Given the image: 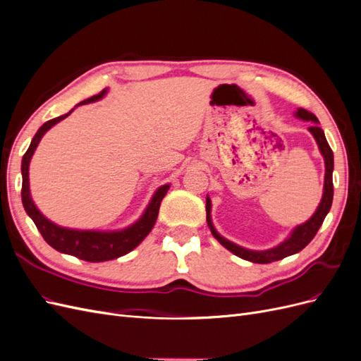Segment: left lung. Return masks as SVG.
I'll list each match as a JSON object with an SVG mask.
<instances>
[{"mask_svg": "<svg viewBox=\"0 0 361 361\" xmlns=\"http://www.w3.org/2000/svg\"><path fill=\"white\" fill-rule=\"evenodd\" d=\"M295 116H297L298 118L307 120V122L314 123L313 126L309 128V130L314 137L316 143H318L319 150H321V154L325 161V182H324L322 200L318 206V209H316V212L312 215L309 221H305L304 224L295 227L286 241H283L280 245H277L274 248H269L265 251L247 250V248L239 247L231 241H227V239L223 238L221 235H218V232L215 231V227L212 224V220H211V200H209V197H206V221H207V226H209V228H211L214 238L218 239V243H220L223 247H226L228 251H232L235 256L253 262V264H271V262L285 259L290 255H295V253H298V251H301L305 245L312 241L314 235L318 233L319 227L322 226L325 216H326V214H329L331 203H333V169H334L333 150L329 145V141H326V138H325L324 130L318 126V123H319L318 117H316L313 113L304 110V108H298Z\"/></svg>", "mask_w": 361, "mask_h": 361, "instance_id": "1", "label": "left lung"}]
</instances>
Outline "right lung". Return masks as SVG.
Segmentation results:
<instances>
[{
  "instance_id": "1",
  "label": "right lung",
  "mask_w": 361,
  "mask_h": 361,
  "mask_svg": "<svg viewBox=\"0 0 361 361\" xmlns=\"http://www.w3.org/2000/svg\"><path fill=\"white\" fill-rule=\"evenodd\" d=\"M105 93H106V89L102 90L99 94H94L89 97V99L80 102L78 105L99 101L105 96ZM71 113L72 110L68 114L48 120L47 123H43L39 128L35 138L31 140V145L23 158V167H20L23 169V191H20V195H23L24 209L31 216V220L35 221L37 231L40 232L43 239H45L52 248L60 251V253H66L87 262H105V260L117 259L120 256H125L126 253H129V251H133L150 233L152 227L155 226V221L158 218L161 202L164 199V195L167 194L170 185H162V187H159L140 220L133 226L123 228V231H118V232L75 231V228L60 227L57 224H54L52 221H49L48 218L37 209L35 202L31 199L28 167H30L31 157L35 154L39 141L42 140L43 135H45L47 130L51 129L56 123H59L60 120L66 118Z\"/></svg>"
}]
</instances>
